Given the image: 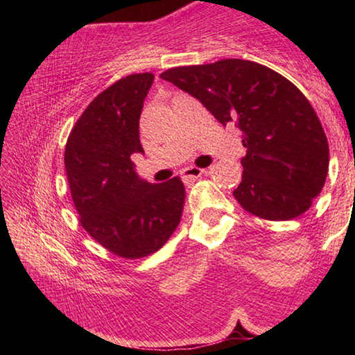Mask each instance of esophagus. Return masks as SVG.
<instances>
[{"label": "esophagus", "mask_w": 355, "mask_h": 355, "mask_svg": "<svg viewBox=\"0 0 355 355\" xmlns=\"http://www.w3.org/2000/svg\"><path fill=\"white\" fill-rule=\"evenodd\" d=\"M203 173H205V171H203V169L191 166V167H186V169L182 171V178H183V182H186V183H192V182H196L197 178H200Z\"/></svg>", "instance_id": "1"}]
</instances>
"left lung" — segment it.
<instances>
[{
  "mask_svg": "<svg viewBox=\"0 0 355 355\" xmlns=\"http://www.w3.org/2000/svg\"><path fill=\"white\" fill-rule=\"evenodd\" d=\"M161 78L196 97L224 127L241 130L248 153L233 196L245 211L268 220L307 211L326 183L329 144L310 101L290 80L245 59L175 67Z\"/></svg>",
  "mask_w": 355,
  "mask_h": 355,
  "instance_id": "obj_1",
  "label": "left lung"
}]
</instances>
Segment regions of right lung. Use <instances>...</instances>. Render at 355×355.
Here are the masks:
<instances>
[{
    "instance_id": "obj_1",
    "label": "right lung",
    "mask_w": 355,
    "mask_h": 355,
    "mask_svg": "<svg viewBox=\"0 0 355 355\" xmlns=\"http://www.w3.org/2000/svg\"><path fill=\"white\" fill-rule=\"evenodd\" d=\"M152 83V73H135L105 89L65 144V172L81 227L101 248L128 260L163 248L184 203L178 177L159 184L144 182L131 161L133 153H144L139 117Z\"/></svg>"
}]
</instances>
